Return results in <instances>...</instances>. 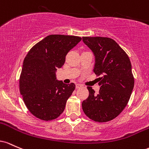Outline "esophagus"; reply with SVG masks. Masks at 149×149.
Masks as SVG:
<instances>
[{
    "mask_svg": "<svg viewBox=\"0 0 149 149\" xmlns=\"http://www.w3.org/2000/svg\"><path fill=\"white\" fill-rule=\"evenodd\" d=\"M80 87H81V84H76V88H79Z\"/></svg>",
    "mask_w": 149,
    "mask_h": 149,
    "instance_id": "obj_1",
    "label": "esophagus"
}]
</instances>
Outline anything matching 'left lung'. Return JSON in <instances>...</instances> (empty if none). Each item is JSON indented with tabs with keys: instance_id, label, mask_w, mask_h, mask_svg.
<instances>
[{
	"instance_id": "1",
	"label": "left lung",
	"mask_w": 149,
	"mask_h": 149,
	"mask_svg": "<svg viewBox=\"0 0 149 149\" xmlns=\"http://www.w3.org/2000/svg\"><path fill=\"white\" fill-rule=\"evenodd\" d=\"M95 56L93 72L99 77L98 93L87 86L82 109L90 119L106 123L116 118L127 104L134 85L130 58L116 41L108 37H82Z\"/></svg>"
}]
</instances>
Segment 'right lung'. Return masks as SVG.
<instances>
[{
  "label": "right lung",
  "instance_id": "add662e5",
  "mask_svg": "<svg viewBox=\"0 0 149 149\" xmlns=\"http://www.w3.org/2000/svg\"><path fill=\"white\" fill-rule=\"evenodd\" d=\"M81 37L52 34L34 45L23 62L19 89L26 108L40 120L56 119L64 111L75 84L56 79V72Z\"/></svg>",
  "mask_w": 149,
  "mask_h": 149
}]
</instances>
